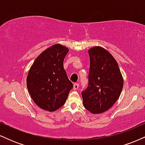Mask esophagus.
Masks as SVG:
<instances>
[{"instance_id": "1", "label": "esophagus", "mask_w": 145, "mask_h": 145, "mask_svg": "<svg viewBox=\"0 0 145 145\" xmlns=\"http://www.w3.org/2000/svg\"><path fill=\"white\" fill-rule=\"evenodd\" d=\"M78 86H79V84H78V83H74V90L78 89Z\"/></svg>"}]
</instances>
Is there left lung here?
<instances>
[{"mask_svg": "<svg viewBox=\"0 0 145 145\" xmlns=\"http://www.w3.org/2000/svg\"><path fill=\"white\" fill-rule=\"evenodd\" d=\"M89 84L82 92L83 104L93 114L108 110L120 96L123 78L112 54L100 46L89 50Z\"/></svg>", "mask_w": 145, "mask_h": 145, "instance_id": "obj_1", "label": "left lung"}]
</instances>
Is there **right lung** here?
<instances>
[{"instance_id": "obj_1", "label": "right lung", "mask_w": 145, "mask_h": 145, "mask_svg": "<svg viewBox=\"0 0 145 145\" xmlns=\"http://www.w3.org/2000/svg\"><path fill=\"white\" fill-rule=\"evenodd\" d=\"M68 52L65 46L54 45L41 53L30 68L26 78L28 91L41 109L54 112L60 108L73 88L63 67Z\"/></svg>"}]
</instances>
